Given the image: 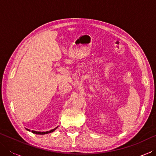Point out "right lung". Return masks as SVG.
Returning <instances> with one entry per match:
<instances>
[{
  "label": "right lung",
  "mask_w": 156,
  "mask_h": 156,
  "mask_svg": "<svg viewBox=\"0 0 156 156\" xmlns=\"http://www.w3.org/2000/svg\"><path fill=\"white\" fill-rule=\"evenodd\" d=\"M58 128V126L57 127H56V128H54V129H51V130H50V131H46V132H41V131H31V132H32L33 133H35V134H39V135H44V134H47V133H51V132H53V131H54L55 130H56V129ZM27 129V131H30V129Z\"/></svg>",
  "instance_id": "add662e5"
}]
</instances>
